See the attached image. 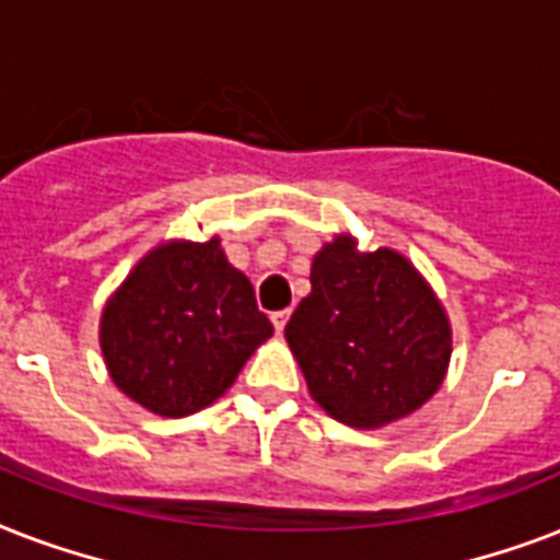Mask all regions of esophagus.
Returning <instances> with one entry per match:
<instances>
[{
	"mask_svg": "<svg viewBox=\"0 0 560 560\" xmlns=\"http://www.w3.org/2000/svg\"><path fill=\"white\" fill-rule=\"evenodd\" d=\"M270 319H272V328L281 334V331H284V325H288V319H290V311H276Z\"/></svg>",
	"mask_w": 560,
	"mask_h": 560,
	"instance_id": "obj_1",
	"label": "esophagus"
}]
</instances>
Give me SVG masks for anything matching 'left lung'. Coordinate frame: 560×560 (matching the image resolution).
<instances>
[{"label":"left lung","instance_id":"obj_1","mask_svg":"<svg viewBox=\"0 0 560 560\" xmlns=\"http://www.w3.org/2000/svg\"><path fill=\"white\" fill-rule=\"evenodd\" d=\"M284 337L316 404L360 430L421 407L451 360V325L416 267L386 246L358 253L346 235L314 258Z\"/></svg>","mask_w":560,"mask_h":560}]
</instances>
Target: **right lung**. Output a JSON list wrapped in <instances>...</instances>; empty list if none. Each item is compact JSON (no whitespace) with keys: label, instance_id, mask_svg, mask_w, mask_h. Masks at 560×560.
I'll list each match as a JSON object with an SVG mask.
<instances>
[{"label":"right lung","instance_id":"right-lung-1","mask_svg":"<svg viewBox=\"0 0 560 560\" xmlns=\"http://www.w3.org/2000/svg\"><path fill=\"white\" fill-rule=\"evenodd\" d=\"M270 334L249 279L211 237L160 246L139 261L104 307L101 349L118 389L179 418L220 398Z\"/></svg>","mask_w":560,"mask_h":560}]
</instances>
